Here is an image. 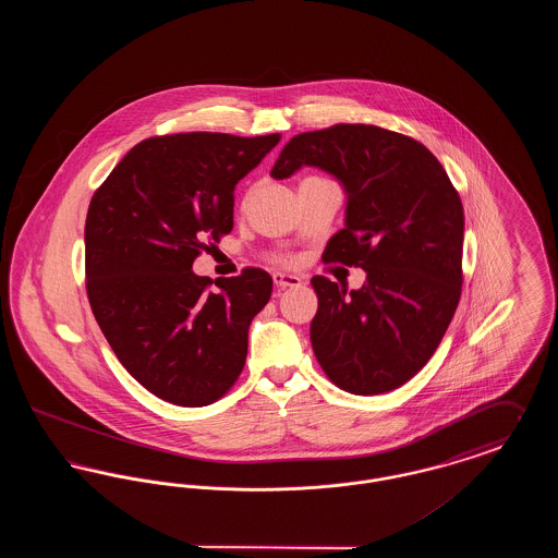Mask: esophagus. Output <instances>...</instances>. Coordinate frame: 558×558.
<instances>
[{
	"label": "esophagus",
	"mask_w": 558,
	"mask_h": 558,
	"mask_svg": "<svg viewBox=\"0 0 558 558\" xmlns=\"http://www.w3.org/2000/svg\"><path fill=\"white\" fill-rule=\"evenodd\" d=\"M274 284L278 289H294V287H301L303 280L299 276H292V274H282V271H276L274 274Z\"/></svg>",
	"instance_id": "obj_1"
}]
</instances>
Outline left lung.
<instances>
[{"instance_id":"1","label":"left lung","mask_w":558,"mask_h":558,"mask_svg":"<svg viewBox=\"0 0 558 558\" xmlns=\"http://www.w3.org/2000/svg\"><path fill=\"white\" fill-rule=\"evenodd\" d=\"M303 165L332 173L347 192L345 228L328 240L322 259L366 271L360 291L312 278L316 360L353 396L393 391L430 360L458 307L460 196L426 146L376 125L299 133L271 175L291 178Z\"/></svg>"}]
</instances>
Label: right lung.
I'll return each instance as SVG.
<instances>
[{
  "label": "right lung",
  "mask_w": 558,
  "mask_h": 558,
  "mask_svg": "<svg viewBox=\"0 0 558 558\" xmlns=\"http://www.w3.org/2000/svg\"><path fill=\"white\" fill-rule=\"evenodd\" d=\"M280 142L190 132L140 142L92 196L85 289L119 362L153 396L184 408L223 398L246 362L248 326L271 276L215 280L194 259L234 228V187Z\"/></svg>",
  "instance_id": "right-lung-1"
}]
</instances>
